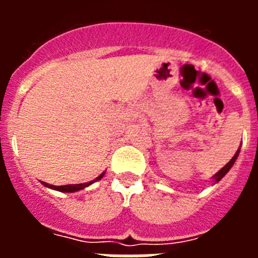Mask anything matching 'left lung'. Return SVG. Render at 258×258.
I'll return each mask as SVG.
<instances>
[{"instance_id":"8db88e82","label":"left lung","mask_w":258,"mask_h":258,"mask_svg":"<svg viewBox=\"0 0 258 258\" xmlns=\"http://www.w3.org/2000/svg\"><path fill=\"white\" fill-rule=\"evenodd\" d=\"M239 152H240V149H238V151L235 152V155H234V157H232L231 160H230L229 163L226 164V165L223 166L222 169H220V170H218V172L216 173V174H214L213 177H212V178L214 179V182H216V183H217V182H220L221 179H222L223 177H225V175H226V173L229 172L230 169H231V166L234 165V163H235V161H236V159H238V155H239Z\"/></svg>"}]
</instances>
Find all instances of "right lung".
Returning <instances> with one entry per match:
<instances>
[{
  "label": "right lung",
  "instance_id": "right-lung-1",
  "mask_svg": "<svg viewBox=\"0 0 258 258\" xmlns=\"http://www.w3.org/2000/svg\"><path fill=\"white\" fill-rule=\"evenodd\" d=\"M104 175V172L102 173L99 177H97V178L94 179V181H90V182H85V183H79V184H66V186H54V184H49L46 183V182H42V184L44 186H46V187L49 188H52V190H56V191H60V192H76V191H80L83 190V188L88 187V186H90L92 183H94L95 181H99V179L102 178Z\"/></svg>",
  "mask_w": 258,
  "mask_h": 258
}]
</instances>
